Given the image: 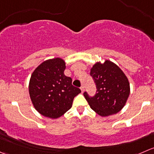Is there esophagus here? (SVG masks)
Listing matches in <instances>:
<instances>
[{
  "label": "esophagus",
  "mask_w": 154,
  "mask_h": 154,
  "mask_svg": "<svg viewBox=\"0 0 154 154\" xmlns=\"http://www.w3.org/2000/svg\"><path fill=\"white\" fill-rule=\"evenodd\" d=\"M80 89H81V92H84V86H82L81 87H80Z\"/></svg>",
  "instance_id": "esophagus-1"
}]
</instances>
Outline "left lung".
<instances>
[{"instance_id":"obj_1","label":"left lung","mask_w":154,"mask_h":154,"mask_svg":"<svg viewBox=\"0 0 154 154\" xmlns=\"http://www.w3.org/2000/svg\"><path fill=\"white\" fill-rule=\"evenodd\" d=\"M97 88V93L90 98L83 93L91 108L101 117L116 114L123 108L130 94L127 77L114 62H96L90 69Z\"/></svg>"}]
</instances>
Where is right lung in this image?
Wrapping results in <instances>:
<instances>
[{
    "label": "right lung",
    "instance_id": "obj_1",
    "mask_svg": "<svg viewBox=\"0 0 154 154\" xmlns=\"http://www.w3.org/2000/svg\"><path fill=\"white\" fill-rule=\"evenodd\" d=\"M65 62L61 58L47 59L34 69L28 84L33 106L39 113L57 119L72 106L74 98L81 92L64 74Z\"/></svg>",
    "mask_w": 154,
    "mask_h": 154
}]
</instances>
